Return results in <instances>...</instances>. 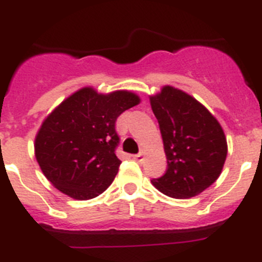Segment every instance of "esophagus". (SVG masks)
Segmentation results:
<instances>
[{
    "mask_svg": "<svg viewBox=\"0 0 262 262\" xmlns=\"http://www.w3.org/2000/svg\"><path fill=\"white\" fill-rule=\"evenodd\" d=\"M134 159H135L138 163H142L143 160H144V154H143V152H140V154L135 155V156H134Z\"/></svg>",
    "mask_w": 262,
    "mask_h": 262,
    "instance_id": "esophagus-1",
    "label": "esophagus"
}]
</instances>
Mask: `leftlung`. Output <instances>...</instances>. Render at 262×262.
<instances>
[{
    "label": "left lung",
    "instance_id": "left-lung-1",
    "mask_svg": "<svg viewBox=\"0 0 262 262\" xmlns=\"http://www.w3.org/2000/svg\"><path fill=\"white\" fill-rule=\"evenodd\" d=\"M168 160L165 174L152 185L177 200L206 190L221 176L227 157V139L221 123L190 94L173 86L149 97Z\"/></svg>",
    "mask_w": 262,
    "mask_h": 262
}]
</instances>
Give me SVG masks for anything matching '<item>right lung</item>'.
Here are the masks:
<instances>
[{"instance_id":"right-lung-1","label":"right lung","mask_w":262,"mask_h":262,"mask_svg":"<svg viewBox=\"0 0 262 262\" xmlns=\"http://www.w3.org/2000/svg\"><path fill=\"white\" fill-rule=\"evenodd\" d=\"M139 102L138 94L128 90L102 94L90 86L64 99L35 136L36 161L48 181L73 200L103 193L122 163L115 155V122Z\"/></svg>"}]
</instances>
